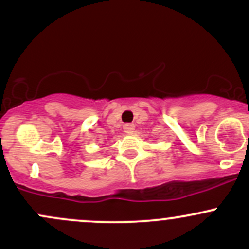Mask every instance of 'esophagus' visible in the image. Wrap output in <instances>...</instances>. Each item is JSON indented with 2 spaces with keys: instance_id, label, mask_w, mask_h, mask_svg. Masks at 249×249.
I'll use <instances>...</instances> for the list:
<instances>
[{
  "instance_id": "1",
  "label": "esophagus",
  "mask_w": 249,
  "mask_h": 249,
  "mask_svg": "<svg viewBox=\"0 0 249 249\" xmlns=\"http://www.w3.org/2000/svg\"><path fill=\"white\" fill-rule=\"evenodd\" d=\"M123 128H124V132L132 133L134 131V125L133 124H125L124 126H123Z\"/></svg>"
}]
</instances>
